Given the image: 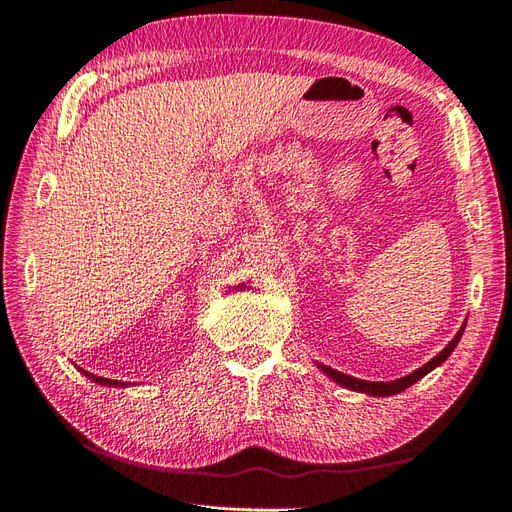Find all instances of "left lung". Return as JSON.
<instances>
[{
    "label": "left lung",
    "mask_w": 512,
    "mask_h": 512,
    "mask_svg": "<svg viewBox=\"0 0 512 512\" xmlns=\"http://www.w3.org/2000/svg\"><path fill=\"white\" fill-rule=\"evenodd\" d=\"M463 330H465V324L461 326V330L455 334V339H452L440 354H437L435 358H431L427 364H422L420 369H416L414 373L405 375V377H399L394 379V382H364V379H358V377H352V375H345L341 371H334L330 367H326V364H317V367L324 371L330 379H334V382L349 388V390H358V392H367L371 394V397H390V394H399L403 392L405 388H410L412 384H416L420 377H425L427 373H431L435 367H440V364L452 354V349L457 347V343L461 341L463 337Z\"/></svg>",
    "instance_id": "left-lung-1"
}]
</instances>
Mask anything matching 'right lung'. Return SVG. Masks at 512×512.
<instances>
[{"mask_svg": "<svg viewBox=\"0 0 512 512\" xmlns=\"http://www.w3.org/2000/svg\"><path fill=\"white\" fill-rule=\"evenodd\" d=\"M81 373H85L87 377L92 379V382H96V384H100V386H113V388H124V386H128V384H122V382H118V379L98 377V375H94V373H87V371H83V369H81Z\"/></svg>", "mask_w": 512, "mask_h": 512, "instance_id": "add662e5", "label": "right lung"}]
</instances>
